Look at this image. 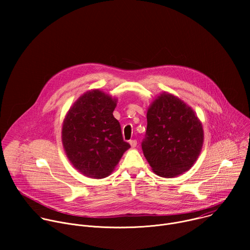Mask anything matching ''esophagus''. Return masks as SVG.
I'll list each match as a JSON object with an SVG mask.
<instances>
[{"label":"esophagus","instance_id":"1","mask_svg":"<svg viewBox=\"0 0 250 250\" xmlns=\"http://www.w3.org/2000/svg\"><path fill=\"white\" fill-rule=\"evenodd\" d=\"M129 145H130V146L133 148V147H135V146H136V145H137V141H136L135 139L129 140Z\"/></svg>","mask_w":250,"mask_h":250}]
</instances>
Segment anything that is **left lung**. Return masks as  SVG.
Returning <instances> with one entry per match:
<instances>
[{
  "label": "left lung",
  "instance_id": "left-lung-1",
  "mask_svg": "<svg viewBox=\"0 0 250 250\" xmlns=\"http://www.w3.org/2000/svg\"><path fill=\"white\" fill-rule=\"evenodd\" d=\"M142 151L153 172L173 178L197 161L204 144V130L194 110L178 97L162 93L149 105Z\"/></svg>",
  "mask_w": 250,
  "mask_h": 250
}]
</instances>
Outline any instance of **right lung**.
<instances>
[{"instance_id": "right-lung-1", "label": "right lung", "mask_w": 250, "mask_h": 250, "mask_svg": "<svg viewBox=\"0 0 250 250\" xmlns=\"http://www.w3.org/2000/svg\"><path fill=\"white\" fill-rule=\"evenodd\" d=\"M117 102L100 90L88 91L73 104L63 121L61 137L69 161L93 179L108 177L130 147L113 115Z\"/></svg>"}]
</instances>
